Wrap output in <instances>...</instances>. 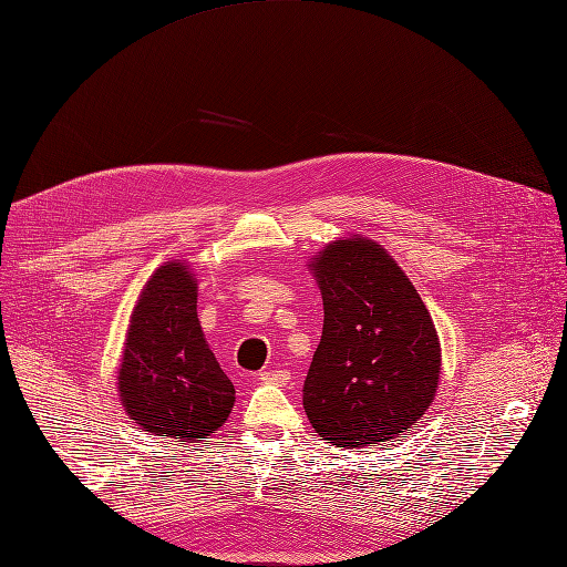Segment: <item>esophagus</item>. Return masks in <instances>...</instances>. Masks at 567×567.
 Wrapping results in <instances>:
<instances>
[{"label": "esophagus", "mask_w": 567, "mask_h": 567, "mask_svg": "<svg viewBox=\"0 0 567 567\" xmlns=\"http://www.w3.org/2000/svg\"><path fill=\"white\" fill-rule=\"evenodd\" d=\"M259 380L282 386V384L289 382V371H285V368H270V371H264V373L259 375Z\"/></svg>", "instance_id": "1"}]
</instances>
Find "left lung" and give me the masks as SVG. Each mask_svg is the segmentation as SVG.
Wrapping results in <instances>:
<instances>
[{
  "mask_svg": "<svg viewBox=\"0 0 567 567\" xmlns=\"http://www.w3.org/2000/svg\"><path fill=\"white\" fill-rule=\"evenodd\" d=\"M310 270L322 289L324 329L303 408L336 447H375L401 437L433 403L440 340L410 278L378 243H329Z\"/></svg>",
  "mask_w": 567,
  "mask_h": 567,
  "instance_id": "8db88e82",
  "label": "left lung"
}]
</instances>
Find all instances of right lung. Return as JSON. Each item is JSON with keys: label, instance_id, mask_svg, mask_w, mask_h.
Segmentation results:
<instances>
[{"label": "right lung", "instance_id": "obj_1", "mask_svg": "<svg viewBox=\"0 0 567 567\" xmlns=\"http://www.w3.org/2000/svg\"><path fill=\"white\" fill-rule=\"evenodd\" d=\"M117 393L147 433L196 442L227 422L236 391L219 368L196 315V280L183 261H166L134 306Z\"/></svg>", "mask_w": 567, "mask_h": 567}]
</instances>
